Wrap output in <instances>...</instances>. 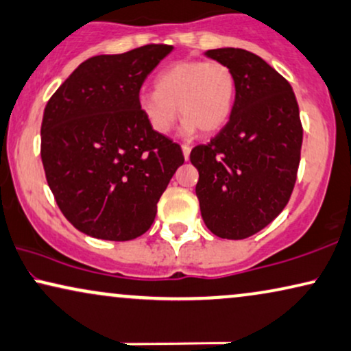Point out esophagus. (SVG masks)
I'll return each mask as SVG.
<instances>
[{
  "label": "esophagus",
  "instance_id": "esophagus-1",
  "mask_svg": "<svg viewBox=\"0 0 351 351\" xmlns=\"http://www.w3.org/2000/svg\"><path fill=\"white\" fill-rule=\"evenodd\" d=\"M182 152H184V158L189 159L190 152H192V147H190V145H182Z\"/></svg>",
  "mask_w": 351,
  "mask_h": 351
}]
</instances>
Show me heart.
<instances>
[{
  "mask_svg": "<svg viewBox=\"0 0 351 351\" xmlns=\"http://www.w3.org/2000/svg\"><path fill=\"white\" fill-rule=\"evenodd\" d=\"M235 95V74L224 62L184 59L159 72L153 92L140 95L138 108L159 135L169 134L179 111L185 117L182 122L185 135L198 129L211 134L229 121Z\"/></svg>",
  "mask_w": 351,
  "mask_h": 351,
  "instance_id": "1",
  "label": "heart"
}]
</instances>
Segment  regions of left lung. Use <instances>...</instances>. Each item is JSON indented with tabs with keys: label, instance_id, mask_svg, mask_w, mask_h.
<instances>
[{
	"label": "left lung",
	"instance_id": "obj_1",
	"mask_svg": "<svg viewBox=\"0 0 351 351\" xmlns=\"http://www.w3.org/2000/svg\"><path fill=\"white\" fill-rule=\"evenodd\" d=\"M237 79L230 119L190 161L204 224L227 240L252 237L289 203L297 180L303 127L295 93L265 59L240 48L208 49Z\"/></svg>",
	"mask_w": 351,
	"mask_h": 351
}]
</instances>
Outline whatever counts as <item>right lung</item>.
I'll return each instance as SVG.
<instances>
[{
    "instance_id": "add662e5",
    "label": "right lung",
    "mask_w": 351,
    "mask_h": 351,
    "mask_svg": "<svg viewBox=\"0 0 351 351\" xmlns=\"http://www.w3.org/2000/svg\"><path fill=\"white\" fill-rule=\"evenodd\" d=\"M171 51L145 45L86 59L47 103L45 176L62 215L86 235L112 242L143 235L184 165L179 145L156 134L138 108L145 79Z\"/></svg>"
}]
</instances>
